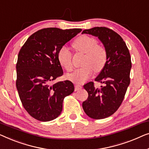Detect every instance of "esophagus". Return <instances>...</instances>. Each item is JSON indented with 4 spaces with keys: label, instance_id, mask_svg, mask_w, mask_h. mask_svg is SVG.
<instances>
[{
    "label": "esophagus",
    "instance_id": "34e87169",
    "mask_svg": "<svg viewBox=\"0 0 149 149\" xmlns=\"http://www.w3.org/2000/svg\"><path fill=\"white\" fill-rule=\"evenodd\" d=\"M81 86L77 85V84L75 85V91H79V89H81Z\"/></svg>",
    "mask_w": 149,
    "mask_h": 149
}]
</instances>
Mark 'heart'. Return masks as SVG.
Returning <instances> with one entry per match:
<instances>
[{
	"label": "heart",
	"instance_id": "1",
	"mask_svg": "<svg viewBox=\"0 0 149 149\" xmlns=\"http://www.w3.org/2000/svg\"><path fill=\"white\" fill-rule=\"evenodd\" d=\"M73 47L78 53L85 54L82 63L84 67L67 75V78L74 83L82 84L92 76L93 70L99 72L103 69L107 59V53L103 46L97 45L95 38L87 35L75 39ZM72 58V53L68 48H61L58 53V62L68 72L73 69Z\"/></svg>",
	"mask_w": 149,
	"mask_h": 149
}]
</instances>
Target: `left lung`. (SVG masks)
<instances>
[{"mask_svg": "<svg viewBox=\"0 0 149 149\" xmlns=\"http://www.w3.org/2000/svg\"><path fill=\"white\" fill-rule=\"evenodd\" d=\"M82 33L98 37L107 53L105 65L95 79L104 86L96 88L93 81L86 84L84 88L88 97L82 103L88 116L95 119H104L113 114L124 98L130 82V54L122 38L111 29L95 27L84 30Z\"/></svg>", "mask_w": 149, "mask_h": 149, "instance_id": "left-lung-1", "label": "left lung"}]
</instances>
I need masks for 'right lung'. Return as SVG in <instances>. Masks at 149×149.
<instances>
[{
    "label": "right lung",
    "mask_w": 149,
    "mask_h": 149,
    "mask_svg": "<svg viewBox=\"0 0 149 149\" xmlns=\"http://www.w3.org/2000/svg\"><path fill=\"white\" fill-rule=\"evenodd\" d=\"M81 31L44 28L28 38L20 49L16 65V87L27 112L41 121L56 119L65 96L74 91L72 81L51 82L63 74L58 60L63 46Z\"/></svg>",
    "instance_id": "obj_1"
}]
</instances>
